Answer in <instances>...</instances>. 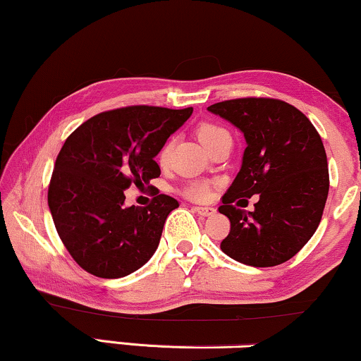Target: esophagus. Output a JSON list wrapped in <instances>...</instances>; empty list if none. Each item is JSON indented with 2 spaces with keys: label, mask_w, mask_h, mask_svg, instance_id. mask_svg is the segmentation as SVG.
<instances>
[{
  "label": "esophagus",
  "mask_w": 361,
  "mask_h": 361,
  "mask_svg": "<svg viewBox=\"0 0 361 361\" xmlns=\"http://www.w3.org/2000/svg\"><path fill=\"white\" fill-rule=\"evenodd\" d=\"M194 210L199 215H202V217H209V215H214L215 214V209L214 207H194Z\"/></svg>",
  "instance_id": "esophagus-1"
}]
</instances>
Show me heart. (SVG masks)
<instances>
[{
    "label": "heart",
    "instance_id": "obj_1",
    "mask_svg": "<svg viewBox=\"0 0 361 361\" xmlns=\"http://www.w3.org/2000/svg\"><path fill=\"white\" fill-rule=\"evenodd\" d=\"M197 137L200 142H202L204 146L212 152L214 149L217 147V144H221L224 139L231 137V134H228L227 130L219 124L200 123L197 126ZM171 154H172V139L167 140V142H164L161 151H159L157 154L159 164H161V166H167L171 161ZM185 194L189 195L190 199L204 200L209 197V185L204 184V182H192V184L185 189Z\"/></svg>",
    "mask_w": 361,
    "mask_h": 361
}]
</instances>
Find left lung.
Listing matches in <instances>:
<instances>
[{"label":"left lung","mask_w":361,"mask_h":361,"mask_svg":"<svg viewBox=\"0 0 361 361\" xmlns=\"http://www.w3.org/2000/svg\"><path fill=\"white\" fill-rule=\"evenodd\" d=\"M207 109L240 129L247 142L240 171L219 207L231 221L221 249L245 265L283 264L315 233L329 197L320 134L303 112L280 99L242 97ZM257 193L255 211L238 207V198Z\"/></svg>","instance_id":"left-lung-1"}]
</instances>
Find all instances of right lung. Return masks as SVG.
<instances>
[{
  "label": "right lung",
  "mask_w": 361,
  "mask_h": 361,
  "mask_svg": "<svg viewBox=\"0 0 361 361\" xmlns=\"http://www.w3.org/2000/svg\"><path fill=\"white\" fill-rule=\"evenodd\" d=\"M190 114L192 107L106 111L79 126L61 147L48 205L59 238L86 272L121 279L154 255L179 202L154 187L151 204L126 207L124 190L161 176L154 157Z\"/></svg>",
  "instance_id": "add662e5"
}]
</instances>
